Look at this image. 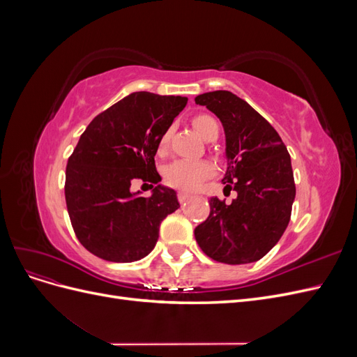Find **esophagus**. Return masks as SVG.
I'll return each instance as SVG.
<instances>
[{
	"label": "esophagus",
	"instance_id": "obj_1",
	"mask_svg": "<svg viewBox=\"0 0 357 357\" xmlns=\"http://www.w3.org/2000/svg\"><path fill=\"white\" fill-rule=\"evenodd\" d=\"M177 198H178V202H180V204H183V202H186V201L190 198V193L180 190V192L177 193Z\"/></svg>",
	"mask_w": 357,
	"mask_h": 357
}]
</instances>
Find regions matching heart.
<instances>
[{"label": "heart", "instance_id": "heart-1", "mask_svg": "<svg viewBox=\"0 0 357 357\" xmlns=\"http://www.w3.org/2000/svg\"><path fill=\"white\" fill-rule=\"evenodd\" d=\"M192 125L197 129V132L207 142L215 139L219 135V123L210 114L199 113L192 117ZM172 128L168 126L164 132L160 134L158 139V153H165L171 138ZM213 176V167L205 160H176L165 167L164 178L167 185L185 189V190H195L201 186L204 180Z\"/></svg>", "mask_w": 357, "mask_h": 357}]
</instances>
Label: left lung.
<instances>
[{"label": "left lung", "instance_id": "8db88e82", "mask_svg": "<svg viewBox=\"0 0 357 357\" xmlns=\"http://www.w3.org/2000/svg\"><path fill=\"white\" fill-rule=\"evenodd\" d=\"M220 119L226 134L228 169L225 192H236L231 204L210 199V214L195 228L201 250L228 265H243L262 259L286 231L295 180L290 155L278 132L252 105L229 91L198 95Z\"/></svg>", "mask_w": 357, "mask_h": 357}]
</instances>
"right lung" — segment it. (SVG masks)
Segmentation results:
<instances>
[{
  "mask_svg": "<svg viewBox=\"0 0 357 357\" xmlns=\"http://www.w3.org/2000/svg\"><path fill=\"white\" fill-rule=\"evenodd\" d=\"M186 104V96L135 92L80 135L67 164L66 202L75 236L92 255L125 264L153 250L162 220L180 207L176 192L158 185L144 199L130 192V183L160 181L158 139Z\"/></svg>",
  "mask_w": 357,
  "mask_h": 357,
  "instance_id": "add662e5",
  "label": "right lung"
}]
</instances>
